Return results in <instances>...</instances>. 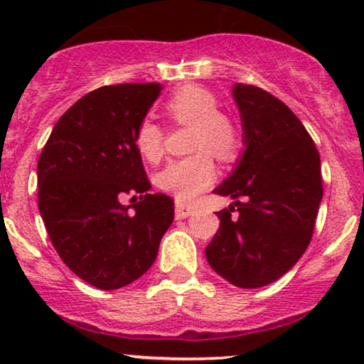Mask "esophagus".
Returning <instances> with one entry per match:
<instances>
[{"mask_svg":"<svg viewBox=\"0 0 364 364\" xmlns=\"http://www.w3.org/2000/svg\"><path fill=\"white\" fill-rule=\"evenodd\" d=\"M191 212H193V207L188 205V203L176 202V219H186L191 215Z\"/></svg>","mask_w":364,"mask_h":364,"instance_id":"1","label":"esophagus"}]
</instances>
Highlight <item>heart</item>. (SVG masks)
<instances>
[{
    "instance_id": "b5f03b06",
    "label": "heart",
    "mask_w": 364,
    "mask_h": 364,
    "mask_svg": "<svg viewBox=\"0 0 364 364\" xmlns=\"http://www.w3.org/2000/svg\"><path fill=\"white\" fill-rule=\"evenodd\" d=\"M164 114L176 127H191V156L171 161L159 174L157 183L166 193L179 202H191L212 185L215 166L212 156L232 162L243 147L240 127L225 112L219 111V99L200 85H185L166 99ZM135 147L150 162H157L164 152V129L152 119L140 121L135 132Z\"/></svg>"
}]
</instances>
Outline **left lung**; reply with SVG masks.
Wrapping results in <instances>:
<instances>
[{
    "instance_id": "obj_1",
    "label": "left lung",
    "mask_w": 364,
    "mask_h": 364,
    "mask_svg": "<svg viewBox=\"0 0 364 364\" xmlns=\"http://www.w3.org/2000/svg\"><path fill=\"white\" fill-rule=\"evenodd\" d=\"M246 150L215 190L235 205L217 212L207 262L245 289L277 281L310 245L323 195L320 156L298 116L272 94L236 83ZM237 214H234V210Z\"/></svg>"
}]
</instances>
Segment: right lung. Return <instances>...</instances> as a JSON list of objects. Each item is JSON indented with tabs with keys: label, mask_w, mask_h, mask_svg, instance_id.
I'll list each match as a JSON object with an SVG mask.
<instances>
[{
	"label": "right lung",
	"mask_w": 364,
	"mask_h": 364,
	"mask_svg": "<svg viewBox=\"0 0 364 364\" xmlns=\"http://www.w3.org/2000/svg\"><path fill=\"white\" fill-rule=\"evenodd\" d=\"M162 85H104L54 124L37 162L39 212L73 274L99 289L128 286L152 267L174 219V202L149 193L135 132ZM123 194L139 202L123 206ZM136 200V196H132Z\"/></svg>",
	"instance_id": "obj_1"
}]
</instances>
